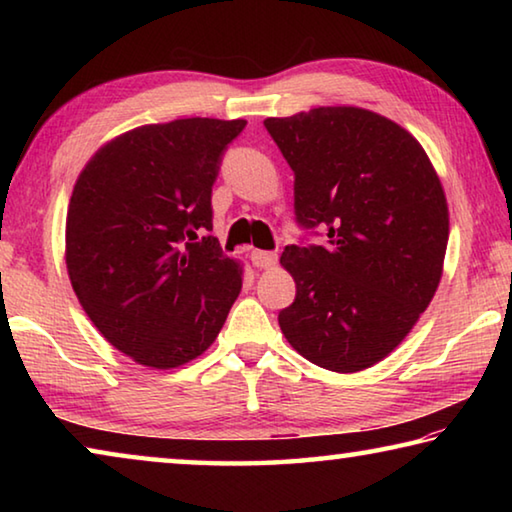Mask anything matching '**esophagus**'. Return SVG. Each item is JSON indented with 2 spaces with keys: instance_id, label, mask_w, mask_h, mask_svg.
I'll use <instances>...</instances> for the list:
<instances>
[{
  "instance_id": "obj_1",
  "label": "esophagus",
  "mask_w": 512,
  "mask_h": 512,
  "mask_svg": "<svg viewBox=\"0 0 512 512\" xmlns=\"http://www.w3.org/2000/svg\"><path fill=\"white\" fill-rule=\"evenodd\" d=\"M250 262L257 268H271L277 262V255L271 250H250Z\"/></svg>"
}]
</instances>
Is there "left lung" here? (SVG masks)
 I'll return each mask as SVG.
<instances>
[{"instance_id":"1","label":"left lung","mask_w":512,"mask_h":512,"mask_svg":"<svg viewBox=\"0 0 512 512\" xmlns=\"http://www.w3.org/2000/svg\"><path fill=\"white\" fill-rule=\"evenodd\" d=\"M264 126L293 171L296 223L327 235L284 248L296 300L277 316L282 334L320 368L375 366L438 289L449 239L443 185L418 140L377 112L314 108Z\"/></svg>"}]
</instances>
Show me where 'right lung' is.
Instances as JSON below:
<instances>
[{"instance_id":"obj_1","label":"right lung","mask_w":512,"mask_h":512,"mask_svg":"<svg viewBox=\"0 0 512 512\" xmlns=\"http://www.w3.org/2000/svg\"><path fill=\"white\" fill-rule=\"evenodd\" d=\"M244 119L135 128L94 153L67 210V271L94 327L137 363L178 368L214 343L241 268L212 230V185Z\"/></svg>"}]
</instances>
